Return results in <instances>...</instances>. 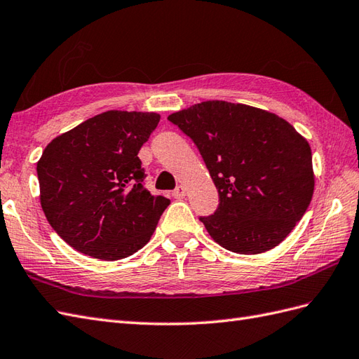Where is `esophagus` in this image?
<instances>
[{
	"instance_id": "obj_1",
	"label": "esophagus",
	"mask_w": 359,
	"mask_h": 359,
	"mask_svg": "<svg viewBox=\"0 0 359 359\" xmlns=\"http://www.w3.org/2000/svg\"><path fill=\"white\" fill-rule=\"evenodd\" d=\"M171 196L174 197V198H177V200H180V198H183L187 196V189L183 188V187H177L176 189H174L172 192H171Z\"/></svg>"
}]
</instances>
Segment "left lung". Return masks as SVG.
Masks as SVG:
<instances>
[{"instance_id": "1", "label": "left lung", "mask_w": 359, "mask_h": 359, "mask_svg": "<svg viewBox=\"0 0 359 359\" xmlns=\"http://www.w3.org/2000/svg\"><path fill=\"white\" fill-rule=\"evenodd\" d=\"M203 158L219 205L200 217L226 250L264 253L280 244L311 203L308 141L288 121L253 106L210 100L168 116Z\"/></svg>"}]
</instances>
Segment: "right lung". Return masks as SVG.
<instances>
[{"mask_svg": "<svg viewBox=\"0 0 359 359\" xmlns=\"http://www.w3.org/2000/svg\"><path fill=\"white\" fill-rule=\"evenodd\" d=\"M161 119L107 110L45 147L38 162L41 206L63 241L101 261H118L150 241L170 200L151 196L137 158Z\"/></svg>", "mask_w": 359, "mask_h": 359, "instance_id": "add662e5", "label": "right lung"}]
</instances>
